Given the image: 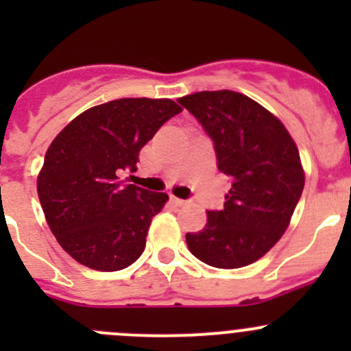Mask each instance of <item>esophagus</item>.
I'll use <instances>...</instances> for the list:
<instances>
[{
	"label": "esophagus",
	"instance_id": "1",
	"mask_svg": "<svg viewBox=\"0 0 351 351\" xmlns=\"http://www.w3.org/2000/svg\"><path fill=\"white\" fill-rule=\"evenodd\" d=\"M171 202L176 205V207H182V205L186 204V200H183V198H178V197H171Z\"/></svg>",
	"mask_w": 351,
	"mask_h": 351
}]
</instances>
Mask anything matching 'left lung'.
I'll return each mask as SVG.
<instances>
[{
	"mask_svg": "<svg viewBox=\"0 0 351 351\" xmlns=\"http://www.w3.org/2000/svg\"><path fill=\"white\" fill-rule=\"evenodd\" d=\"M178 104L210 137L219 171L231 180L224 208L186 232L189 250L210 267H246L282 238L302 195L299 149L277 117L241 93L200 91Z\"/></svg>",
	"mask_w": 351,
	"mask_h": 351,
	"instance_id": "8db88e82",
	"label": "left lung"
}]
</instances>
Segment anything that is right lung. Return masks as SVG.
<instances>
[{
  "label": "right lung",
  "mask_w": 351,
  "mask_h": 351,
  "mask_svg": "<svg viewBox=\"0 0 351 351\" xmlns=\"http://www.w3.org/2000/svg\"><path fill=\"white\" fill-rule=\"evenodd\" d=\"M180 112L166 98H122L83 112L52 141L38 200L52 234L77 263L117 271L143 254L151 219L168 195L120 175L136 171L141 149Z\"/></svg>",
  "instance_id": "right-lung-1"
}]
</instances>
